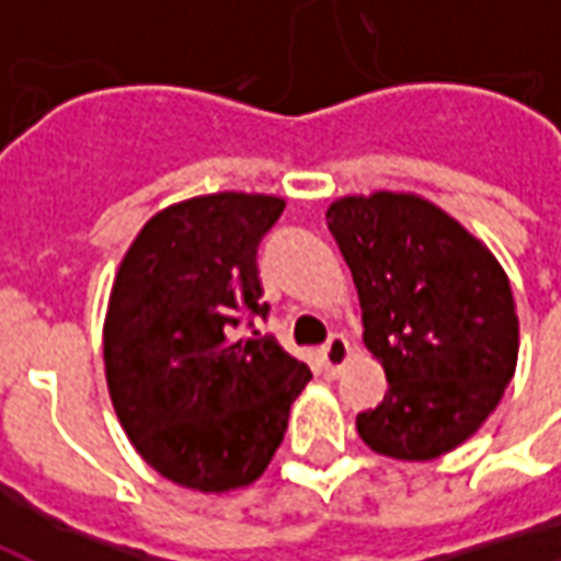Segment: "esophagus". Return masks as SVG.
<instances>
[{
    "instance_id": "obj_1",
    "label": "esophagus",
    "mask_w": 561,
    "mask_h": 561,
    "mask_svg": "<svg viewBox=\"0 0 561 561\" xmlns=\"http://www.w3.org/2000/svg\"><path fill=\"white\" fill-rule=\"evenodd\" d=\"M348 354H352V348H348V340L345 336H330L328 345L318 352V357H321V366H324V376H340L342 366L348 364Z\"/></svg>"
}]
</instances>
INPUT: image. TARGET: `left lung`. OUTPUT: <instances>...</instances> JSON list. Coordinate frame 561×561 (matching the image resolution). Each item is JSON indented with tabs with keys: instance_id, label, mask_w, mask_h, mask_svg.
<instances>
[{
	"instance_id": "obj_1",
	"label": "left lung",
	"mask_w": 561,
	"mask_h": 561,
	"mask_svg": "<svg viewBox=\"0 0 561 561\" xmlns=\"http://www.w3.org/2000/svg\"><path fill=\"white\" fill-rule=\"evenodd\" d=\"M328 228L360 297L366 348L388 376L357 433L385 457H442L490 417L514 376L519 321L505 270L414 195L342 197Z\"/></svg>"
}]
</instances>
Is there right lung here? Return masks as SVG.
I'll use <instances>...</instances> for the list:
<instances>
[{
    "instance_id": "right-lung-1",
    "label": "right lung",
    "mask_w": 561,
    "mask_h": 561,
    "mask_svg": "<svg viewBox=\"0 0 561 561\" xmlns=\"http://www.w3.org/2000/svg\"><path fill=\"white\" fill-rule=\"evenodd\" d=\"M285 201L219 192L173 204L123 257L104 318L107 390L138 454L201 493L252 483L312 378L276 336L233 340L261 300L257 243Z\"/></svg>"
}]
</instances>
